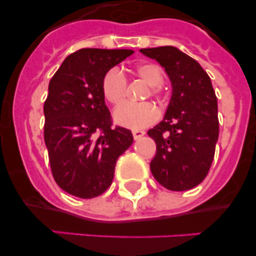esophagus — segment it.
<instances>
[{
  "label": "esophagus",
  "mask_w": 256,
  "mask_h": 256,
  "mask_svg": "<svg viewBox=\"0 0 256 256\" xmlns=\"http://www.w3.org/2000/svg\"><path fill=\"white\" fill-rule=\"evenodd\" d=\"M132 134H133V138H134V140H140L142 137V136L144 134V130H132Z\"/></svg>",
  "instance_id": "1"
}]
</instances>
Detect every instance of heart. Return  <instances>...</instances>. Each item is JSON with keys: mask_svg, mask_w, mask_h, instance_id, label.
<instances>
[{"mask_svg": "<svg viewBox=\"0 0 256 256\" xmlns=\"http://www.w3.org/2000/svg\"><path fill=\"white\" fill-rule=\"evenodd\" d=\"M134 74L146 84L150 86V92L146 96L160 98L162 96V83L164 82V72L158 64L154 62H141L133 69ZM101 91L108 104L118 106L126 100V79L120 70L112 68L108 70L101 82ZM159 118V110L150 102L126 104L114 112V120L119 126L138 130L155 123Z\"/></svg>", "mask_w": 256, "mask_h": 256, "instance_id": "b5f03b06", "label": "heart"}]
</instances>
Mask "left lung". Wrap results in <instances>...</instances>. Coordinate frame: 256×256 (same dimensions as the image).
<instances>
[{
  "instance_id": "8db88e82",
  "label": "left lung",
  "mask_w": 256,
  "mask_h": 256,
  "mask_svg": "<svg viewBox=\"0 0 256 256\" xmlns=\"http://www.w3.org/2000/svg\"><path fill=\"white\" fill-rule=\"evenodd\" d=\"M170 78L165 116L148 132L156 144L154 178L170 191H187L209 173L219 136L218 104L209 76L198 61L173 46L142 48Z\"/></svg>"
}]
</instances>
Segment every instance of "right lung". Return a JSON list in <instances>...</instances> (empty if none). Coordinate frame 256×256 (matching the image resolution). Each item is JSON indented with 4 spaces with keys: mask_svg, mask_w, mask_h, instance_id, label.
Returning a JSON list of instances; mask_svg holds the SVG:
<instances>
[{
    "mask_svg": "<svg viewBox=\"0 0 256 256\" xmlns=\"http://www.w3.org/2000/svg\"><path fill=\"white\" fill-rule=\"evenodd\" d=\"M132 50L82 48L70 54L48 84L44 144L54 180L80 198L110 187L118 158L133 144L132 132L112 126L101 82Z\"/></svg>",
    "mask_w": 256,
    "mask_h": 256,
    "instance_id": "add662e5",
    "label": "right lung"
}]
</instances>
